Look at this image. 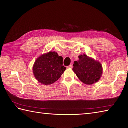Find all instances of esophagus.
I'll list each match as a JSON object with an SVG mask.
<instances>
[{
    "label": "esophagus",
    "mask_w": 128,
    "mask_h": 128,
    "mask_svg": "<svg viewBox=\"0 0 128 128\" xmlns=\"http://www.w3.org/2000/svg\"><path fill=\"white\" fill-rule=\"evenodd\" d=\"M68 68H72V64H70L69 66H68L67 67Z\"/></svg>",
    "instance_id": "esophagus-1"
}]
</instances>
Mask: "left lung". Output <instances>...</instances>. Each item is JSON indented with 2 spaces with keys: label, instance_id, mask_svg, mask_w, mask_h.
Wrapping results in <instances>:
<instances>
[{
  "label": "left lung",
  "instance_id": "8db88e82",
  "mask_svg": "<svg viewBox=\"0 0 128 128\" xmlns=\"http://www.w3.org/2000/svg\"><path fill=\"white\" fill-rule=\"evenodd\" d=\"M73 66L72 70L77 77L87 85L98 82L102 74V65L100 62L85 54L78 56V60L74 61Z\"/></svg>",
  "mask_w": 128,
  "mask_h": 128
}]
</instances>
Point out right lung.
Instances as JSON below:
<instances>
[{"instance_id": "obj_1", "label": "right lung", "mask_w": 128, "mask_h": 128, "mask_svg": "<svg viewBox=\"0 0 128 128\" xmlns=\"http://www.w3.org/2000/svg\"><path fill=\"white\" fill-rule=\"evenodd\" d=\"M63 58L54 51H50L37 58L32 70L35 78L41 84L50 85L54 83L66 70L62 65Z\"/></svg>"}]
</instances>
